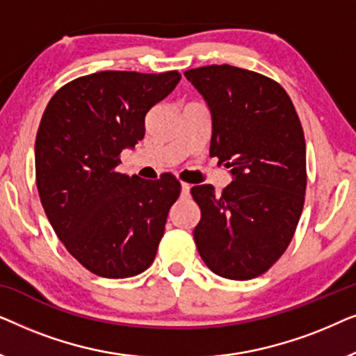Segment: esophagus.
<instances>
[{"mask_svg": "<svg viewBox=\"0 0 356 356\" xmlns=\"http://www.w3.org/2000/svg\"><path fill=\"white\" fill-rule=\"evenodd\" d=\"M189 191H191V186L188 183H181V196L189 197Z\"/></svg>", "mask_w": 356, "mask_h": 356, "instance_id": "esophagus-1", "label": "esophagus"}]
</instances>
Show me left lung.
Masks as SVG:
<instances>
[{
	"instance_id": "8db88e82",
	"label": "left lung",
	"mask_w": 356,
	"mask_h": 356,
	"mask_svg": "<svg viewBox=\"0 0 356 356\" xmlns=\"http://www.w3.org/2000/svg\"><path fill=\"white\" fill-rule=\"evenodd\" d=\"M212 115L211 157L235 179L191 188L194 241L209 269L232 280L264 274L295 235L306 193V144L284 87L259 72L211 65L184 72Z\"/></svg>"
}]
</instances>
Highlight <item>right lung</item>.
Returning <instances> with one entry per match:
<instances>
[{
	"label": "right lung",
	"instance_id": "obj_1",
	"mask_svg": "<svg viewBox=\"0 0 356 356\" xmlns=\"http://www.w3.org/2000/svg\"><path fill=\"white\" fill-rule=\"evenodd\" d=\"M181 79L178 71H100L56 90L35 139L42 206L63 245L92 274L138 275L152 264L181 184L126 177L116 167L145 134V115Z\"/></svg>",
	"mask_w": 356,
	"mask_h": 356
}]
</instances>
